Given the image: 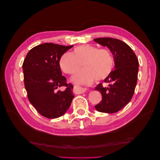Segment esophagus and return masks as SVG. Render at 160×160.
Returning <instances> with one entry per match:
<instances>
[{
  "instance_id": "esophagus-1",
  "label": "esophagus",
  "mask_w": 160,
  "mask_h": 160,
  "mask_svg": "<svg viewBox=\"0 0 160 160\" xmlns=\"http://www.w3.org/2000/svg\"><path fill=\"white\" fill-rule=\"evenodd\" d=\"M88 89H87L86 88H82V87H79L78 88H77V92H78L79 93H85V92L88 91Z\"/></svg>"
}]
</instances>
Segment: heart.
<instances>
[{
    "mask_svg": "<svg viewBox=\"0 0 160 160\" xmlns=\"http://www.w3.org/2000/svg\"><path fill=\"white\" fill-rule=\"evenodd\" d=\"M77 72L71 80L78 84H91L96 79L103 80L111 74L114 67V58L108 49H99L90 45H83L76 47L73 54L64 53L61 57L59 66L61 71L67 74Z\"/></svg>",
    "mask_w": 160,
    "mask_h": 160,
    "instance_id": "b5f03b06",
    "label": "heart"
}]
</instances>
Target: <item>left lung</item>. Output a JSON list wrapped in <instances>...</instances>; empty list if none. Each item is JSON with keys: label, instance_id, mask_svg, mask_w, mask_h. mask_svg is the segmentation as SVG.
Listing matches in <instances>:
<instances>
[{"label": "left lung", "instance_id": "1", "mask_svg": "<svg viewBox=\"0 0 160 160\" xmlns=\"http://www.w3.org/2000/svg\"><path fill=\"white\" fill-rule=\"evenodd\" d=\"M94 41L107 47L113 54L115 69L105 79V83H111L108 88L102 83L95 87L102 95V100L95 106L99 112H118L132 99L138 81V59L131 47L117 38H98Z\"/></svg>", "mask_w": 160, "mask_h": 160}]
</instances>
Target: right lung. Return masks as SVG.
I'll list each match as a JSON object with an SVG mask.
<instances>
[{"label":"right lung","instance_id":"add662e5","mask_svg":"<svg viewBox=\"0 0 160 160\" xmlns=\"http://www.w3.org/2000/svg\"><path fill=\"white\" fill-rule=\"evenodd\" d=\"M72 47L43 43L33 47L24 60V82L28 99L45 118L55 119L65 114L74 98L73 86L66 83L59 66L61 56ZM62 86L66 89L57 91Z\"/></svg>","mask_w":160,"mask_h":160}]
</instances>
